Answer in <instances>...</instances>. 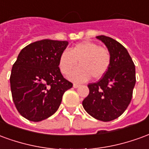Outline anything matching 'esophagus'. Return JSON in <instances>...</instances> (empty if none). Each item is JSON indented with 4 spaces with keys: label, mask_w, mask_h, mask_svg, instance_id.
Wrapping results in <instances>:
<instances>
[{
    "label": "esophagus",
    "mask_w": 149,
    "mask_h": 149,
    "mask_svg": "<svg viewBox=\"0 0 149 149\" xmlns=\"http://www.w3.org/2000/svg\"><path fill=\"white\" fill-rule=\"evenodd\" d=\"M79 86H80V84H76V83H75V84H73V87H74L75 88H78Z\"/></svg>",
    "instance_id": "obj_1"
}]
</instances>
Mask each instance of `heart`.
I'll return each mask as SVG.
<instances>
[{"label":"heart","instance_id":"heart-1","mask_svg":"<svg viewBox=\"0 0 149 149\" xmlns=\"http://www.w3.org/2000/svg\"><path fill=\"white\" fill-rule=\"evenodd\" d=\"M79 67L72 72L68 78L74 82H83L99 79L105 74L111 65V54L109 49L97 43L83 41L63 52L59 57V68L65 76L75 67Z\"/></svg>","mask_w":149,"mask_h":149}]
</instances>
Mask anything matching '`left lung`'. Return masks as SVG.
Returning a JSON list of instances; mask_svg holds the SVG:
<instances>
[{
    "mask_svg": "<svg viewBox=\"0 0 149 149\" xmlns=\"http://www.w3.org/2000/svg\"><path fill=\"white\" fill-rule=\"evenodd\" d=\"M111 54V65L96 83L88 84L89 94L82 102L84 110L97 120L111 121L123 114L132 97L136 68L127 49L106 36H97Z\"/></svg>",
    "mask_w": 149,
    "mask_h": 149,
    "instance_id": "1",
    "label": "left lung"
}]
</instances>
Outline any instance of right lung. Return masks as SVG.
I'll return each mask as SVG.
<instances>
[{"mask_svg": "<svg viewBox=\"0 0 149 149\" xmlns=\"http://www.w3.org/2000/svg\"><path fill=\"white\" fill-rule=\"evenodd\" d=\"M68 45L65 40L49 39L31 43L13 65V100L19 113L29 120L41 121L54 114L63 94L72 87L59 68V57Z\"/></svg>", "mask_w": 149, "mask_h": 149, "instance_id": "add662e5", "label": "right lung"}]
</instances>
